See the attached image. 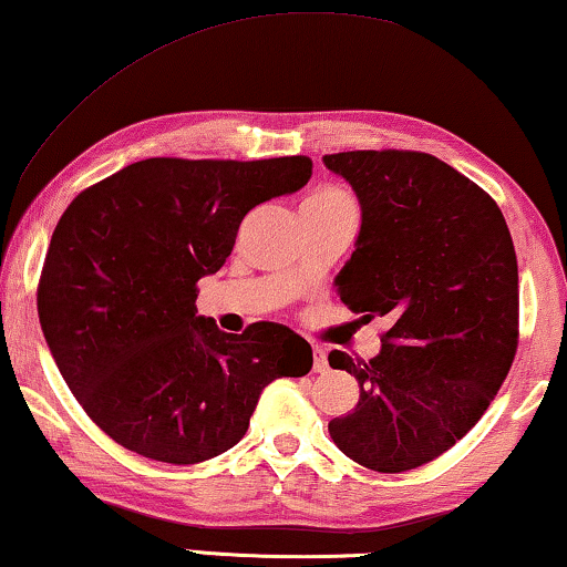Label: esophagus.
I'll use <instances>...</instances> for the list:
<instances>
[{
	"label": "esophagus",
	"mask_w": 567,
	"mask_h": 567,
	"mask_svg": "<svg viewBox=\"0 0 567 567\" xmlns=\"http://www.w3.org/2000/svg\"><path fill=\"white\" fill-rule=\"evenodd\" d=\"M312 371H316V374H326L328 371V357L320 346H312Z\"/></svg>",
	"instance_id": "obj_1"
}]
</instances>
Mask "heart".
<instances>
[{
    "label": "heart",
    "mask_w": 567,
    "mask_h": 567,
    "mask_svg": "<svg viewBox=\"0 0 567 567\" xmlns=\"http://www.w3.org/2000/svg\"><path fill=\"white\" fill-rule=\"evenodd\" d=\"M306 203H316V206H353L349 193L341 188H320Z\"/></svg>",
    "instance_id": "1"
}]
</instances>
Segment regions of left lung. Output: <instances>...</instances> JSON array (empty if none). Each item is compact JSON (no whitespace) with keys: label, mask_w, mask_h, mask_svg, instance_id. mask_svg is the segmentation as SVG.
I'll list each match as a JSON object with an SVG mask.
<instances>
[{"label":"left lung","mask_w":567,"mask_h":567,"mask_svg":"<svg viewBox=\"0 0 567 567\" xmlns=\"http://www.w3.org/2000/svg\"><path fill=\"white\" fill-rule=\"evenodd\" d=\"M323 165L357 193V249L336 275L343 306L390 316L374 359L328 364L361 386L328 422L338 451L371 471L437 458L484 415L517 353L519 275L488 193L425 152L357 150Z\"/></svg>","instance_id":"left-lung-1"}]
</instances>
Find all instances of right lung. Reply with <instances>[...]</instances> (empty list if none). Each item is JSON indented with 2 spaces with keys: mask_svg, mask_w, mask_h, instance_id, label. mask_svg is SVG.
Masks as SVG:
<instances>
[{
  "mask_svg": "<svg viewBox=\"0 0 567 567\" xmlns=\"http://www.w3.org/2000/svg\"><path fill=\"white\" fill-rule=\"evenodd\" d=\"M308 157H150L73 198L38 287L48 349L86 415L145 458L188 466L241 441L259 394L312 367L280 323L241 336L196 316V282L231 255L244 216L300 190Z\"/></svg>",
  "mask_w": 567,
  "mask_h": 567,
  "instance_id": "obj_1",
  "label": "right lung"
}]
</instances>
